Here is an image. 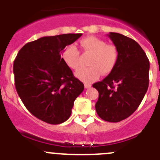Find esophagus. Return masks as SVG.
Returning a JSON list of instances; mask_svg holds the SVG:
<instances>
[{
	"label": "esophagus",
	"mask_w": 160,
	"mask_h": 160,
	"mask_svg": "<svg viewBox=\"0 0 160 160\" xmlns=\"http://www.w3.org/2000/svg\"><path fill=\"white\" fill-rule=\"evenodd\" d=\"M90 87H91V84H89V83H84L85 88H90Z\"/></svg>",
	"instance_id": "34e87169"
}]
</instances>
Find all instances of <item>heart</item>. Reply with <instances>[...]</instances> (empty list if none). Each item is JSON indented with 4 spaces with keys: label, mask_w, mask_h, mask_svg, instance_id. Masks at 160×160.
<instances>
[{
    "label": "heart",
    "mask_w": 160,
    "mask_h": 160,
    "mask_svg": "<svg viewBox=\"0 0 160 160\" xmlns=\"http://www.w3.org/2000/svg\"><path fill=\"white\" fill-rule=\"evenodd\" d=\"M79 46L83 52L89 53V67L81 68L76 72V77L85 83H90L99 78L101 72L107 75L114 70L118 59V51L113 44L95 36H88L79 42ZM62 59L72 70L79 68L80 52L73 45H69L62 52Z\"/></svg>",
    "instance_id": "obj_1"
}]
</instances>
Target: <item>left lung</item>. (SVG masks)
Segmentation results:
<instances>
[{"instance_id":"obj_1","label":"left lung","mask_w":160,"mask_h":160,"mask_svg":"<svg viewBox=\"0 0 160 160\" xmlns=\"http://www.w3.org/2000/svg\"><path fill=\"white\" fill-rule=\"evenodd\" d=\"M108 37L117 47L118 59L109 75L93 84L99 93L95 108L103 120L118 122L141 104L149 87V61L132 38L115 32H110Z\"/></svg>"}]
</instances>
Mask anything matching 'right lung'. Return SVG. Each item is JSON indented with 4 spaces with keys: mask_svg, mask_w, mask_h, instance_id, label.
I'll list each match as a JSON object with an SVG mask.
<instances>
[{
    "mask_svg": "<svg viewBox=\"0 0 160 160\" xmlns=\"http://www.w3.org/2000/svg\"><path fill=\"white\" fill-rule=\"evenodd\" d=\"M82 35L42 37L25 44L14 61L18 94L35 117L58 125L70 118L76 98L84 89L62 59V50Z\"/></svg>",
    "mask_w": 160,
    "mask_h": 160,
    "instance_id": "add662e5",
    "label": "right lung"
}]
</instances>
